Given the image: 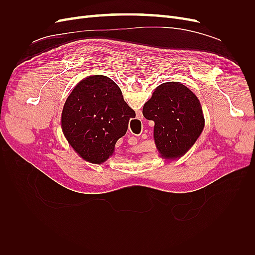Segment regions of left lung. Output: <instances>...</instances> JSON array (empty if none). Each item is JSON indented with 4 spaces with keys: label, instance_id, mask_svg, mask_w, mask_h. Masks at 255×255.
Wrapping results in <instances>:
<instances>
[{
    "label": "left lung",
    "instance_id": "left-lung-1",
    "mask_svg": "<svg viewBox=\"0 0 255 255\" xmlns=\"http://www.w3.org/2000/svg\"><path fill=\"white\" fill-rule=\"evenodd\" d=\"M143 117L154 121V140L165 158H177L196 142L204 128L201 104L179 82L159 85L143 105Z\"/></svg>",
    "mask_w": 255,
    "mask_h": 255
}]
</instances>
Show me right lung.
Wrapping results in <instances>:
<instances>
[{
  "instance_id": "right-lung-1",
  "label": "right lung",
  "mask_w": 255,
  "mask_h": 255,
  "mask_svg": "<svg viewBox=\"0 0 255 255\" xmlns=\"http://www.w3.org/2000/svg\"><path fill=\"white\" fill-rule=\"evenodd\" d=\"M135 112L123 100L119 86L104 75L81 81L68 97L61 128L68 142L85 160L102 164L119 138L126 135Z\"/></svg>"
}]
</instances>
